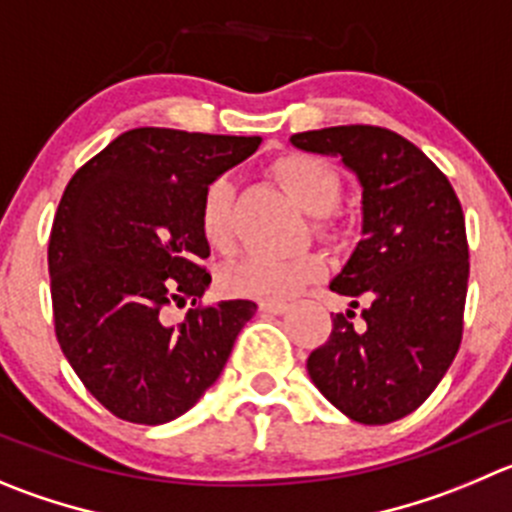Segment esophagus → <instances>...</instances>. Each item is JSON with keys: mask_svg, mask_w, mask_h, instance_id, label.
Listing matches in <instances>:
<instances>
[{"mask_svg": "<svg viewBox=\"0 0 512 512\" xmlns=\"http://www.w3.org/2000/svg\"><path fill=\"white\" fill-rule=\"evenodd\" d=\"M260 310L270 315H283L288 310V303H283V300H260Z\"/></svg>", "mask_w": 512, "mask_h": 512, "instance_id": "esophagus-1", "label": "esophagus"}]
</instances>
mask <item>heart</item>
<instances>
[{"instance_id": "b5f03b06", "label": "heart", "mask_w": 512, "mask_h": 512, "mask_svg": "<svg viewBox=\"0 0 512 512\" xmlns=\"http://www.w3.org/2000/svg\"><path fill=\"white\" fill-rule=\"evenodd\" d=\"M272 174L278 176L290 197L308 214H318L315 229L326 232V214L341 199V176L318 156L285 154L275 159ZM234 184L229 176H217L202 191L199 229L214 250H229L234 240ZM326 262L318 252H298L290 257L247 255L222 272V288L229 295L255 300H285L303 285L318 280Z\"/></svg>"}]
</instances>
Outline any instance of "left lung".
I'll return each mask as SVG.
<instances>
[{"label":"left lung","instance_id":"8db88e82","mask_svg":"<svg viewBox=\"0 0 512 512\" xmlns=\"http://www.w3.org/2000/svg\"><path fill=\"white\" fill-rule=\"evenodd\" d=\"M293 146L341 156L364 186V240L331 290L361 310L333 315L308 374L348 419L389 424L422 407L462 341L470 252L465 214L447 176L399 133L333 126L295 133Z\"/></svg>","mask_w":512,"mask_h":512}]
</instances>
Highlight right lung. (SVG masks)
<instances>
[{"label": "right lung", "mask_w": 512, "mask_h": 512, "mask_svg": "<svg viewBox=\"0 0 512 512\" xmlns=\"http://www.w3.org/2000/svg\"><path fill=\"white\" fill-rule=\"evenodd\" d=\"M260 136L133 128L80 166L47 247L55 336L85 389L133 424L189 412L219 379L252 300L199 305L212 275L199 229L204 186ZM192 298L184 324L165 308Z\"/></svg>", "instance_id": "right-lung-1"}]
</instances>
